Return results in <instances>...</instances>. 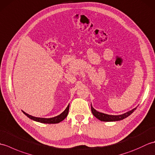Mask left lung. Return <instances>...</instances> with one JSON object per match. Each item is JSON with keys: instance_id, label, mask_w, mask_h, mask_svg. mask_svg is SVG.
<instances>
[{"instance_id": "left-lung-1", "label": "left lung", "mask_w": 155, "mask_h": 155, "mask_svg": "<svg viewBox=\"0 0 155 155\" xmlns=\"http://www.w3.org/2000/svg\"><path fill=\"white\" fill-rule=\"evenodd\" d=\"M136 108H133V110H131L130 111L127 112V113L123 114H120V115H109V114H107L104 113H99V112L97 111L94 108L92 107L91 105V111L92 113L94 115V116L97 118L98 120H100L101 121H104V122H110V121H117V120H123L124 118H127V117L129 116L131 114H132L134 110H136Z\"/></svg>"}]
</instances>
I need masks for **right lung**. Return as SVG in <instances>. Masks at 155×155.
I'll list each match as a JSON object with an SVG mask.
<instances>
[{
  "instance_id": "1",
  "label": "right lung",
  "mask_w": 155,
  "mask_h": 155,
  "mask_svg": "<svg viewBox=\"0 0 155 155\" xmlns=\"http://www.w3.org/2000/svg\"><path fill=\"white\" fill-rule=\"evenodd\" d=\"M68 110H69V104L68 105L67 108H66V109L63 112H62L61 114H59V115H58V116L54 117L53 118H38V117H32V116H31V115L26 113L24 111H22V112H23V113H24L25 115H27L28 118H30L31 119L39 122V123H47V124H56V123H60V122L63 120L64 118L67 117L68 113Z\"/></svg>"
}]
</instances>
